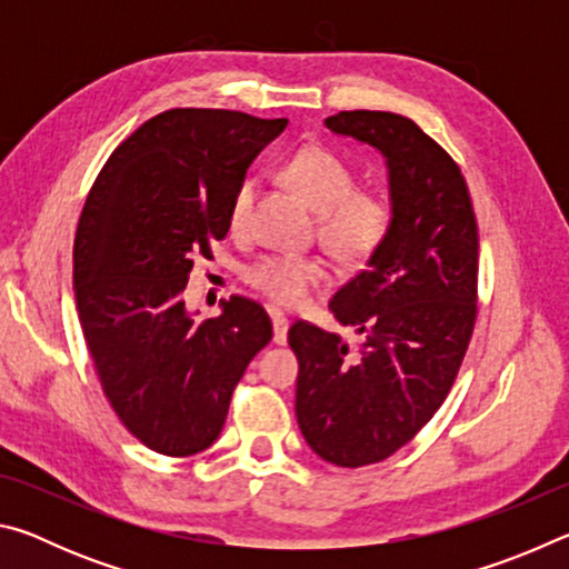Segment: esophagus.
Listing matches in <instances>:
<instances>
[{
  "instance_id": "obj_1",
  "label": "esophagus",
  "mask_w": 569,
  "mask_h": 569,
  "mask_svg": "<svg viewBox=\"0 0 569 569\" xmlns=\"http://www.w3.org/2000/svg\"><path fill=\"white\" fill-rule=\"evenodd\" d=\"M271 319H273V341L278 346H283L288 341V319L281 311H271Z\"/></svg>"
}]
</instances>
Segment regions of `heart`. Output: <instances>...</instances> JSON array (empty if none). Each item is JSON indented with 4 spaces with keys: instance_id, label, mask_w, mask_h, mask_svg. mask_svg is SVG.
I'll return each instance as SVG.
<instances>
[{
    "instance_id": "obj_1",
    "label": "heart",
    "mask_w": 569,
    "mask_h": 569,
    "mask_svg": "<svg viewBox=\"0 0 569 569\" xmlns=\"http://www.w3.org/2000/svg\"><path fill=\"white\" fill-rule=\"evenodd\" d=\"M283 178L301 192L319 213V236L343 261L371 256L391 223L387 200L377 192L356 190V172L349 162L326 148H301L283 162ZM256 182L243 178L228 203V228L233 233L250 223ZM250 288L268 301L298 306L313 286L329 278V263L313 253H266L243 268Z\"/></svg>"
}]
</instances>
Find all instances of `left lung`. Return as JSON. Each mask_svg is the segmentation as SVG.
<instances>
[{"instance_id": "1", "label": "left lung", "mask_w": 569, "mask_h": 569, "mask_svg": "<svg viewBox=\"0 0 569 569\" xmlns=\"http://www.w3.org/2000/svg\"><path fill=\"white\" fill-rule=\"evenodd\" d=\"M326 128L379 150L389 170L387 236L329 303L363 343L308 321L288 329L301 435L353 469L391 457L447 399L477 321L479 233L459 166L417 122L351 110Z\"/></svg>"}]
</instances>
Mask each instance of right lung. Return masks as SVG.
<instances>
[{"instance_id":"obj_1","label":"right lung","mask_w":569,"mask_h":569,"mask_svg":"<svg viewBox=\"0 0 569 569\" xmlns=\"http://www.w3.org/2000/svg\"><path fill=\"white\" fill-rule=\"evenodd\" d=\"M288 124L176 108L142 122L104 162L74 236V298L104 397L134 439L166 457L208 449L250 359L271 341L261 303L233 296L196 321L186 286L228 233V203Z\"/></svg>"}]
</instances>
